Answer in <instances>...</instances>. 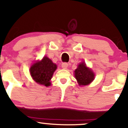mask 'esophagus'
I'll list each match as a JSON object with an SVG mask.
<instances>
[{
    "mask_svg": "<svg viewBox=\"0 0 128 128\" xmlns=\"http://www.w3.org/2000/svg\"><path fill=\"white\" fill-rule=\"evenodd\" d=\"M61 67H62V68L64 69L67 68V67H68V64H67V62H63L62 64V65H61Z\"/></svg>",
    "mask_w": 128,
    "mask_h": 128,
    "instance_id": "obj_1",
    "label": "esophagus"
}]
</instances>
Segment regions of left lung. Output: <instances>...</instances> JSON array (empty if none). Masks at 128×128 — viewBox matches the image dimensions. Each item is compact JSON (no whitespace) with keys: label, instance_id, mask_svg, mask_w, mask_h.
<instances>
[{"label":"left lung","instance_id":"8db88e82","mask_svg":"<svg viewBox=\"0 0 128 128\" xmlns=\"http://www.w3.org/2000/svg\"><path fill=\"white\" fill-rule=\"evenodd\" d=\"M74 76L79 86H86L92 81L94 78V74L90 69L86 67L85 62H83L74 70Z\"/></svg>","mask_w":128,"mask_h":128}]
</instances>
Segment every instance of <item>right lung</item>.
I'll return each mask as SVG.
<instances>
[{
    "label": "right lung",
    "mask_w": 128,
    "mask_h": 128,
    "mask_svg": "<svg viewBox=\"0 0 128 128\" xmlns=\"http://www.w3.org/2000/svg\"><path fill=\"white\" fill-rule=\"evenodd\" d=\"M56 68V65L53 63L52 60L44 56L42 61L34 63L31 66L30 73L38 84L48 86L50 85V80Z\"/></svg>",
    "instance_id": "add662e5"
}]
</instances>
